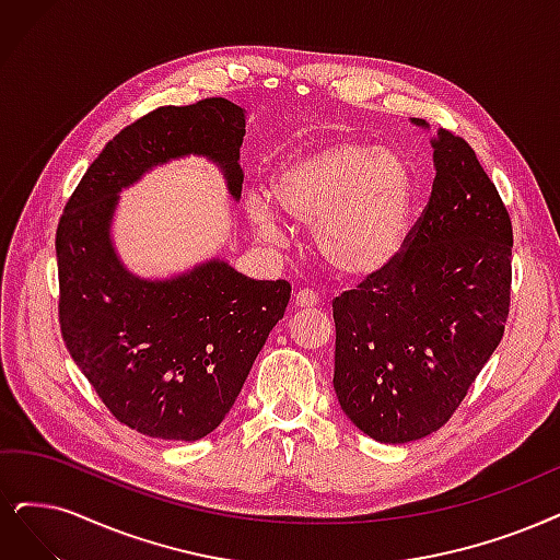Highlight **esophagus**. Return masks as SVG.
<instances>
[{
    "instance_id": "obj_1",
    "label": "esophagus",
    "mask_w": 560,
    "mask_h": 560,
    "mask_svg": "<svg viewBox=\"0 0 560 560\" xmlns=\"http://www.w3.org/2000/svg\"><path fill=\"white\" fill-rule=\"evenodd\" d=\"M316 304H318V293L308 291V288H304V291H300L295 295V306L298 308H308V306H316Z\"/></svg>"
}]
</instances>
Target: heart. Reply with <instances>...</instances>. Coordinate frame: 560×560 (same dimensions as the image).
Instances as JSON below:
<instances>
[{
    "instance_id": "b5f03b06",
    "label": "heart",
    "mask_w": 560,
    "mask_h": 560,
    "mask_svg": "<svg viewBox=\"0 0 560 560\" xmlns=\"http://www.w3.org/2000/svg\"><path fill=\"white\" fill-rule=\"evenodd\" d=\"M416 196L410 163L364 140H337L295 156L272 179L279 210L314 228L320 258L346 281L374 279L399 258ZM248 217L262 240H283L267 202H248Z\"/></svg>"
}]
</instances>
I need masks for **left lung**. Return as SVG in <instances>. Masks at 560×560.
Masks as SVG:
<instances>
[{
    "label": "left lung",
    "mask_w": 560,
    "mask_h": 560,
    "mask_svg": "<svg viewBox=\"0 0 560 560\" xmlns=\"http://www.w3.org/2000/svg\"><path fill=\"white\" fill-rule=\"evenodd\" d=\"M433 163L431 198L399 258L332 302L339 404L381 443L439 431L510 314L512 221L499 189L454 131L433 140Z\"/></svg>",
    "instance_id": "1"
}]
</instances>
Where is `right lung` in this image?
Segmentation results:
<instances>
[{
  "mask_svg": "<svg viewBox=\"0 0 560 560\" xmlns=\"http://www.w3.org/2000/svg\"><path fill=\"white\" fill-rule=\"evenodd\" d=\"M244 110L228 98L161 106L92 161L57 223L59 327L113 418L144 436L198 441L233 408L291 300L285 279H248L221 260L171 281L129 275L110 244L121 186L184 154L217 161L242 194Z\"/></svg>",
  "mask_w": 560,
  "mask_h": 560,
  "instance_id": "obj_1",
  "label": "right lung"
}]
</instances>
